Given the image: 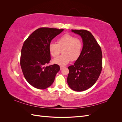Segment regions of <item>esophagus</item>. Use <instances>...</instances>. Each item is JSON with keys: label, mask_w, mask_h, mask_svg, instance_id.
Masks as SVG:
<instances>
[{"label": "esophagus", "mask_w": 122, "mask_h": 122, "mask_svg": "<svg viewBox=\"0 0 122 122\" xmlns=\"http://www.w3.org/2000/svg\"><path fill=\"white\" fill-rule=\"evenodd\" d=\"M62 68H63V67H61H61H60V69L61 70L62 69Z\"/></svg>", "instance_id": "obj_1"}]
</instances>
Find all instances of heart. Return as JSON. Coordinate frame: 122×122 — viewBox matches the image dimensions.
<instances>
[{"label":"heart","mask_w":122,"mask_h":122,"mask_svg":"<svg viewBox=\"0 0 122 122\" xmlns=\"http://www.w3.org/2000/svg\"><path fill=\"white\" fill-rule=\"evenodd\" d=\"M82 43L81 40L70 34H65L57 40V44L52 43L49 46V51L53 57H56L62 49V54L53 59V62L60 66H65L71 60H77L81 53Z\"/></svg>","instance_id":"heart-1"}]
</instances>
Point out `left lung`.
Returning a JSON list of instances; mask_svg holds the SVG:
<instances>
[{
  "mask_svg": "<svg viewBox=\"0 0 122 122\" xmlns=\"http://www.w3.org/2000/svg\"><path fill=\"white\" fill-rule=\"evenodd\" d=\"M71 31L81 36L83 47L79 57L74 65L68 67L67 82L73 91L81 92L91 87L99 78L102 68V51L90 31L76 29Z\"/></svg>",
  "mask_w": 122,
  "mask_h": 122,
  "instance_id": "obj_1",
  "label": "left lung"
}]
</instances>
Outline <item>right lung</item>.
Here are the masks:
<instances>
[{
	"mask_svg": "<svg viewBox=\"0 0 122 122\" xmlns=\"http://www.w3.org/2000/svg\"><path fill=\"white\" fill-rule=\"evenodd\" d=\"M63 29L42 27L36 29L24 42L21 50L20 65L24 76L31 86L44 90L51 86L60 66H46L51 60L49 46Z\"/></svg>",
	"mask_w": 122,
	"mask_h": 122,
	"instance_id": "add662e5",
	"label": "right lung"
}]
</instances>
